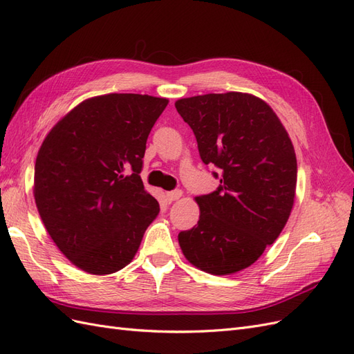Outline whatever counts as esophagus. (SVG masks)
<instances>
[{
    "mask_svg": "<svg viewBox=\"0 0 354 354\" xmlns=\"http://www.w3.org/2000/svg\"><path fill=\"white\" fill-rule=\"evenodd\" d=\"M181 195H183V190H180V189H176V190H171V192H167V199L169 201V202H173V201H176V199H178Z\"/></svg>",
    "mask_w": 354,
    "mask_h": 354,
    "instance_id": "esophagus-1",
    "label": "esophagus"
}]
</instances>
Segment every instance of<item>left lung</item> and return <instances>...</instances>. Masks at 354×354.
<instances>
[{"label":"left lung","mask_w":354,"mask_h":354,"mask_svg":"<svg viewBox=\"0 0 354 354\" xmlns=\"http://www.w3.org/2000/svg\"><path fill=\"white\" fill-rule=\"evenodd\" d=\"M194 131L202 162L214 165L217 190L201 195L195 227L178 233L186 259L211 274L250 267L289 218L297 186L294 146L279 118L245 93L203 94L176 102Z\"/></svg>","instance_id":"left-lung-1"}]
</instances>
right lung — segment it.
Listing matches in <instances>:
<instances>
[{"label":"right lung","instance_id":"1","mask_svg":"<svg viewBox=\"0 0 354 354\" xmlns=\"http://www.w3.org/2000/svg\"><path fill=\"white\" fill-rule=\"evenodd\" d=\"M168 100L106 94L82 102L42 143L34 196L42 223L81 270L109 274L133 260L159 212L140 177L149 133Z\"/></svg>","mask_w":354,"mask_h":354}]
</instances>
